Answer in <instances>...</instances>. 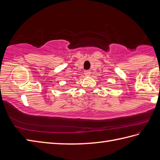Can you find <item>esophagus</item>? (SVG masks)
Listing matches in <instances>:
<instances>
[{"instance_id":"1","label":"esophagus","mask_w":160,"mask_h":160,"mask_svg":"<svg viewBox=\"0 0 160 160\" xmlns=\"http://www.w3.org/2000/svg\"><path fill=\"white\" fill-rule=\"evenodd\" d=\"M84 74L85 75V76H89V75H90V74H91V72L89 71H85Z\"/></svg>"}]
</instances>
